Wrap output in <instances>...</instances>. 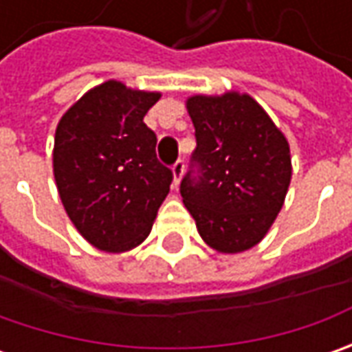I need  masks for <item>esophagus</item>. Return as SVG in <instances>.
Masks as SVG:
<instances>
[{
  "label": "esophagus",
  "instance_id": "1",
  "mask_svg": "<svg viewBox=\"0 0 352 352\" xmlns=\"http://www.w3.org/2000/svg\"><path fill=\"white\" fill-rule=\"evenodd\" d=\"M172 176H174V188H178V184L182 180L184 176V160H176V164L172 166Z\"/></svg>",
  "mask_w": 352,
  "mask_h": 352
}]
</instances>
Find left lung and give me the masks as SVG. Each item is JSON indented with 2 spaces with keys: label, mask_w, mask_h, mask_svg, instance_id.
<instances>
[{
  "label": "left lung",
  "mask_w": 352,
  "mask_h": 352,
  "mask_svg": "<svg viewBox=\"0 0 352 352\" xmlns=\"http://www.w3.org/2000/svg\"><path fill=\"white\" fill-rule=\"evenodd\" d=\"M186 107L197 146L180 184L184 206L211 249H252L284 206L290 144L249 94L192 96Z\"/></svg>",
  "instance_id": "left-lung-1"
}]
</instances>
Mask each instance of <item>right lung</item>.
<instances>
[{
  "mask_svg": "<svg viewBox=\"0 0 352 352\" xmlns=\"http://www.w3.org/2000/svg\"><path fill=\"white\" fill-rule=\"evenodd\" d=\"M158 91L107 80L62 116L52 170L62 206L80 235L105 252H125L148 236L172 184L144 125Z\"/></svg>",
  "mask_w": 352,
  "mask_h": 352,
  "instance_id": "right-lung-1",
  "label": "right lung"
}]
</instances>
